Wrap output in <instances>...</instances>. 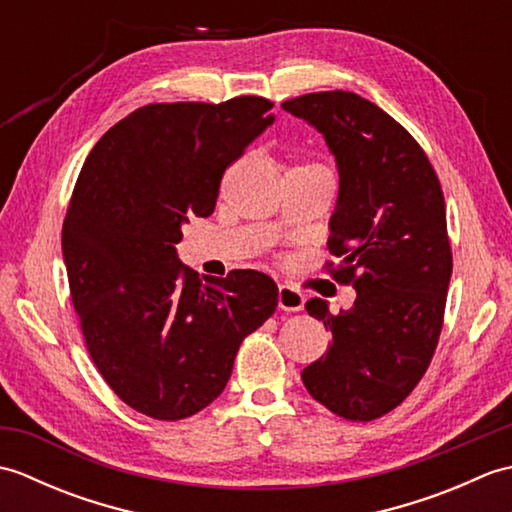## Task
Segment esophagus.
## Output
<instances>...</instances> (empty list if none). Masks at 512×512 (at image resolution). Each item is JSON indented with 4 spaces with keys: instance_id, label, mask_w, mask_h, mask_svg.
<instances>
[{
    "instance_id": "esophagus-1",
    "label": "esophagus",
    "mask_w": 512,
    "mask_h": 512,
    "mask_svg": "<svg viewBox=\"0 0 512 512\" xmlns=\"http://www.w3.org/2000/svg\"><path fill=\"white\" fill-rule=\"evenodd\" d=\"M303 295L301 292L297 290V288H292V286H288V284H281L279 286V295H277V303H279V308L281 310H286V312H299V310H303Z\"/></svg>"
}]
</instances>
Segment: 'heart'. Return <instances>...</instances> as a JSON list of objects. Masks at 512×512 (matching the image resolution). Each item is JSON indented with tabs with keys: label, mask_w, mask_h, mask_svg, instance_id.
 Segmentation results:
<instances>
[{
	"label": "heart",
	"mask_w": 512,
	"mask_h": 512,
	"mask_svg": "<svg viewBox=\"0 0 512 512\" xmlns=\"http://www.w3.org/2000/svg\"><path fill=\"white\" fill-rule=\"evenodd\" d=\"M292 169H317V171H325L321 165H314V162H312V165H299V167H292Z\"/></svg>",
	"instance_id": "b5f03b06"
}]
</instances>
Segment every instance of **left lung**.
Listing matches in <instances>:
<instances>
[{
	"label": "left lung",
	"mask_w": 512,
	"mask_h": 512,
	"mask_svg": "<svg viewBox=\"0 0 512 512\" xmlns=\"http://www.w3.org/2000/svg\"><path fill=\"white\" fill-rule=\"evenodd\" d=\"M323 134L339 167L328 270L352 284L350 310L310 299L332 343L301 372L310 396L345 420H376L405 400L436 352L453 255L440 180L422 147L354 92H314L281 103Z\"/></svg>",
	"instance_id": "1"
}]
</instances>
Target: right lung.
<instances>
[{"label": "right lung", "instance_id": "add662e5", "mask_svg": "<svg viewBox=\"0 0 512 512\" xmlns=\"http://www.w3.org/2000/svg\"><path fill=\"white\" fill-rule=\"evenodd\" d=\"M273 103H151L90 151L63 220L70 295L92 361L125 405L182 420L222 394L239 345L277 308L257 270L204 277L176 244L215 209L224 171L273 125Z\"/></svg>", "mask_w": 512, "mask_h": 512}]
</instances>
